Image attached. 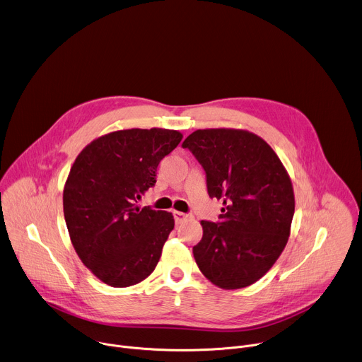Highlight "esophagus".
I'll use <instances>...</instances> for the list:
<instances>
[{
  "label": "esophagus",
  "instance_id": "obj_1",
  "mask_svg": "<svg viewBox=\"0 0 362 362\" xmlns=\"http://www.w3.org/2000/svg\"><path fill=\"white\" fill-rule=\"evenodd\" d=\"M173 217H175L176 224H180V223H183L189 216L185 214V213H182V211H173Z\"/></svg>",
  "mask_w": 362,
  "mask_h": 362
}]
</instances>
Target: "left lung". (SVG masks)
Masks as SVG:
<instances>
[{
	"mask_svg": "<svg viewBox=\"0 0 362 362\" xmlns=\"http://www.w3.org/2000/svg\"><path fill=\"white\" fill-rule=\"evenodd\" d=\"M206 172L218 221H202L193 255L203 275L223 289L255 284L282 254L295 214L292 182L274 149L241 129H197L182 144Z\"/></svg>",
	"mask_w": 362,
	"mask_h": 362,
	"instance_id": "1",
	"label": "left lung"
}]
</instances>
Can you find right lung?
<instances>
[{"label": "right lung", "instance_id": "1", "mask_svg": "<svg viewBox=\"0 0 362 362\" xmlns=\"http://www.w3.org/2000/svg\"><path fill=\"white\" fill-rule=\"evenodd\" d=\"M172 129H124L87 145L63 190V213L81 262L104 284L127 288L148 278L175 227L172 213L136 207L156 168L182 141Z\"/></svg>", "mask_w": 362, "mask_h": 362}]
</instances>
